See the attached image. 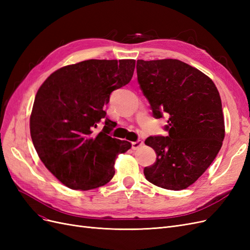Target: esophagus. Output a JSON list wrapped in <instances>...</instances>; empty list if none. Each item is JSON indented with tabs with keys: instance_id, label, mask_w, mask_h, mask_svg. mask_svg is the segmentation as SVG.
<instances>
[{
	"instance_id": "34e87169",
	"label": "esophagus",
	"mask_w": 250,
	"mask_h": 250,
	"mask_svg": "<svg viewBox=\"0 0 250 250\" xmlns=\"http://www.w3.org/2000/svg\"><path fill=\"white\" fill-rule=\"evenodd\" d=\"M143 145H144V142L141 141V140H138V141H135V142H132V143H131V147H132L133 150L139 149V148L142 147Z\"/></svg>"
}]
</instances>
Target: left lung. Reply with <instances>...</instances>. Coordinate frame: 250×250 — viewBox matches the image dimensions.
<instances>
[{"instance_id":"obj_1","label":"left lung","mask_w":250,"mask_h":250,"mask_svg":"<svg viewBox=\"0 0 250 250\" xmlns=\"http://www.w3.org/2000/svg\"><path fill=\"white\" fill-rule=\"evenodd\" d=\"M140 88L155 119L167 116L168 137L154 135L156 162L145 167L151 184L179 191L194 184L213 163L224 139L222 103L214 82L177 59L138 60Z\"/></svg>"}]
</instances>
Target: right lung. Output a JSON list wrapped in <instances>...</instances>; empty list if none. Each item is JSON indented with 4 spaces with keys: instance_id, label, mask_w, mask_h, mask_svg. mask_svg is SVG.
Here are the masks:
<instances>
[{
    "instance_id": "right-lung-1",
    "label": "right lung",
    "mask_w": 250,
    "mask_h": 250,
    "mask_svg": "<svg viewBox=\"0 0 250 250\" xmlns=\"http://www.w3.org/2000/svg\"><path fill=\"white\" fill-rule=\"evenodd\" d=\"M134 66L133 59L85 60L51 74L37 92L30 118L33 145L67 188L86 191L107 184L117 155L130 149L129 142L111 137L116 124L103 108L113 90L130 82ZM101 119L104 127L96 135Z\"/></svg>"
}]
</instances>
